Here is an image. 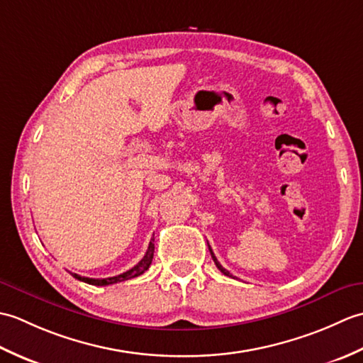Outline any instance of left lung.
<instances>
[{
    "label": "left lung",
    "mask_w": 363,
    "mask_h": 363,
    "mask_svg": "<svg viewBox=\"0 0 363 363\" xmlns=\"http://www.w3.org/2000/svg\"><path fill=\"white\" fill-rule=\"evenodd\" d=\"M207 246H209L211 256H212V259H213V262H215V265H217V268L220 269V272H221L223 274H225V276H229V277H233V274H230V273L228 272V269H226V268H223V267H221V264H220V262H218V259H217V257H215V254H213V251H212V248H211V245H209V243H207Z\"/></svg>",
    "instance_id": "1"
}]
</instances>
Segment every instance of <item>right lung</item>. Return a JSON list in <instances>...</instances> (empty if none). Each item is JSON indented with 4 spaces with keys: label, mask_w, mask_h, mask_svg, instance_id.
<instances>
[{
    "label": "right lung",
    "mask_w": 363,
    "mask_h": 363,
    "mask_svg": "<svg viewBox=\"0 0 363 363\" xmlns=\"http://www.w3.org/2000/svg\"><path fill=\"white\" fill-rule=\"evenodd\" d=\"M152 256H154V238H151L150 246H148V250H146V254L143 256V259L138 262L137 265H134L133 268L128 269L126 273H121V274L113 276V277H106V279H94V277H84V276H79V274H76V273H72V276L74 277V279L82 281V282L90 284V285H111V284H117V282L133 279V277H137V276L143 274L146 269L150 268L151 262H152Z\"/></svg>",
    "instance_id": "right-lung-1"
}]
</instances>
